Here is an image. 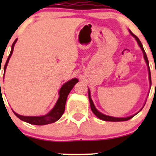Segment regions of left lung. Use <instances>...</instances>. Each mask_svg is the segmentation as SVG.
Segmentation results:
<instances>
[{"instance_id":"1","label":"left lung","mask_w":156,"mask_h":156,"mask_svg":"<svg viewBox=\"0 0 156 156\" xmlns=\"http://www.w3.org/2000/svg\"><path fill=\"white\" fill-rule=\"evenodd\" d=\"M129 32H130V34H131L132 36H133V37H134L135 39H136V41H137L138 44H139L140 48L141 50L143 51V53H144V59H145V62L146 63V65H147V68H148V72H149V84H151V73H150V69H149V61H148V59H147V56H146V52L145 50H144V47H143V44L142 43L140 42V39L138 38L137 37H136L135 34H133V33L131 32V31L130 30H129ZM88 98H89V101H90V108L91 110H92V112H94V114L96 116H97V118H99L100 119H101V120L103 121H106V122H125V121H127L129 120V119H132V118L133 117L134 115H136L137 113H139L142 110V108H144V106H145V103H144V106H143L142 108H140V110L138 112H136V114L133 115H130V116H128V117H125V118H117V117H112V116H109V115H104L103 114L102 112H100V111H98V110L97 109V108L95 107V106H94V102H93L92 99H91V97H90V89L88 88Z\"/></svg>"}]
</instances>
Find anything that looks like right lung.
Instances as JSON below:
<instances>
[{
  "label": "right lung",
  "mask_w": 156,
  "mask_h": 156,
  "mask_svg": "<svg viewBox=\"0 0 156 156\" xmlns=\"http://www.w3.org/2000/svg\"><path fill=\"white\" fill-rule=\"evenodd\" d=\"M16 41H17V38L14 41V42L12 44V47H11L10 53V55H9L8 58H7V62H6L5 66H4V74H5V71L6 69H7V64H8L9 60H10L11 56H12V52H13L14 46H15V44L16 43ZM78 82V80L77 79V78H72V79H71L70 81L66 82L65 84L61 87L60 90H59V98H58L54 107L52 108L48 114L45 115L24 116V115H21L17 114V113L15 112L13 110H12V112H13L14 114L16 115V116L18 117L20 120L27 122V123L31 124V125H48V124L53 123V122L58 121L61 117H62V114H63L64 111H65V106H66V103L67 97H68L70 91L72 90V89L73 88L74 86H75V84Z\"/></svg>",
  "instance_id": "right-lung-1"
}]
</instances>
